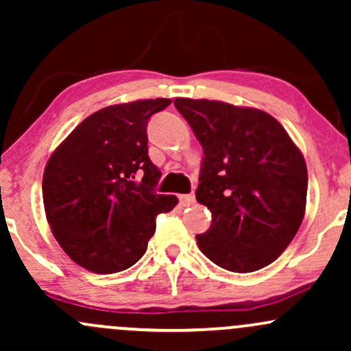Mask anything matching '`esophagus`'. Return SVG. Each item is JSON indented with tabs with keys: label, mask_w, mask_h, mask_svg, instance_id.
Instances as JSON below:
<instances>
[{
	"label": "esophagus",
	"mask_w": 351,
	"mask_h": 351,
	"mask_svg": "<svg viewBox=\"0 0 351 351\" xmlns=\"http://www.w3.org/2000/svg\"><path fill=\"white\" fill-rule=\"evenodd\" d=\"M179 201L182 206H192L195 202V195L194 194H182V195H179Z\"/></svg>",
	"instance_id": "esophagus-1"
}]
</instances>
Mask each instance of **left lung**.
<instances>
[{"label": "left lung", "mask_w": 351, "mask_h": 351, "mask_svg": "<svg viewBox=\"0 0 351 351\" xmlns=\"http://www.w3.org/2000/svg\"><path fill=\"white\" fill-rule=\"evenodd\" d=\"M202 145L195 199L213 214L197 234L214 265L251 273L288 247L304 217L308 171L303 154L274 117L217 100L176 99Z\"/></svg>", "instance_id": "obj_1"}]
</instances>
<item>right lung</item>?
Segmentation results:
<instances>
[{
	"label": "right lung",
	"instance_id": "obj_1",
	"mask_svg": "<svg viewBox=\"0 0 351 351\" xmlns=\"http://www.w3.org/2000/svg\"><path fill=\"white\" fill-rule=\"evenodd\" d=\"M171 99L110 105L86 117L51 154L43 174L48 224L78 266L99 274L144 256L156 217L177 204L157 194L160 171L149 159L147 123Z\"/></svg>",
	"mask_w": 351,
	"mask_h": 351
}]
</instances>
